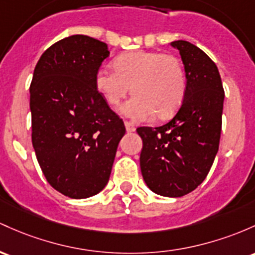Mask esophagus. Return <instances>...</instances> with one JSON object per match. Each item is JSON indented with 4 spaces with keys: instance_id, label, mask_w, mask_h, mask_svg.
Returning <instances> with one entry per match:
<instances>
[{
    "instance_id": "1",
    "label": "esophagus",
    "mask_w": 255,
    "mask_h": 255,
    "mask_svg": "<svg viewBox=\"0 0 255 255\" xmlns=\"http://www.w3.org/2000/svg\"><path fill=\"white\" fill-rule=\"evenodd\" d=\"M125 126H126V130H127L128 133H132V132H134V130H135V126H134L133 123L126 121Z\"/></svg>"
}]
</instances>
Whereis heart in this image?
I'll list each match as a JSON object with an SVG mask.
<instances>
[{
  "instance_id": "heart-1",
  "label": "heart",
  "mask_w": 255,
  "mask_h": 255,
  "mask_svg": "<svg viewBox=\"0 0 255 255\" xmlns=\"http://www.w3.org/2000/svg\"><path fill=\"white\" fill-rule=\"evenodd\" d=\"M116 71L99 69L94 83L111 106H117L132 91L134 96L121 106V113L135 121L155 115L163 120L172 116L186 93V75L178 57L161 52L136 50L120 55L114 61Z\"/></svg>"
}]
</instances>
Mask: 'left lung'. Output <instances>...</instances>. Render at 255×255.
I'll return each instance as SVG.
<instances>
[{
    "mask_svg": "<svg viewBox=\"0 0 255 255\" xmlns=\"http://www.w3.org/2000/svg\"><path fill=\"white\" fill-rule=\"evenodd\" d=\"M180 53L186 93L177 115L161 127L136 129L140 169L151 191L181 197L205 180L219 149L224 89L214 61L195 44L170 42Z\"/></svg>",
    "mask_w": 255,
    "mask_h": 255,
    "instance_id": "obj_1",
    "label": "left lung"
}]
</instances>
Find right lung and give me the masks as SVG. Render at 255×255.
<instances>
[{
	"label": "right lung",
	"mask_w": 255,
	"mask_h": 255,
	"mask_svg": "<svg viewBox=\"0 0 255 255\" xmlns=\"http://www.w3.org/2000/svg\"><path fill=\"white\" fill-rule=\"evenodd\" d=\"M108 44L72 35L50 46L30 86L32 146L47 181L60 194L87 198L108 184L123 121L97 91Z\"/></svg>",
	"instance_id": "obj_1"
}]
</instances>
